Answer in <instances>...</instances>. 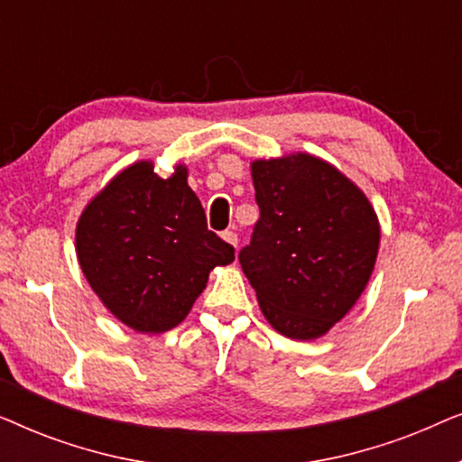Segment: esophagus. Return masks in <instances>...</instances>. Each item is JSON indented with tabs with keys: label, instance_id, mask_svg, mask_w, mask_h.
<instances>
[{
	"label": "esophagus",
	"instance_id": "obj_1",
	"mask_svg": "<svg viewBox=\"0 0 462 462\" xmlns=\"http://www.w3.org/2000/svg\"><path fill=\"white\" fill-rule=\"evenodd\" d=\"M223 239H225L226 244H231L233 248H237V233L236 231H231V229L223 231Z\"/></svg>",
	"mask_w": 462,
	"mask_h": 462
}]
</instances>
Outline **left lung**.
Segmentation results:
<instances>
[{
	"instance_id": "8db88e82",
	"label": "left lung",
	"mask_w": 462,
	"mask_h": 462,
	"mask_svg": "<svg viewBox=\"0 0 462 462\" xmlns=\"http://www.w3.org/2000/svg\"><path fill=\"white\" fill-rule=\"evenodd\" d=\"M256 220L239 263L264 319L283 337H324L362 296L381 225L362 189L319 157L252 162Z\"/></svg>"
}]
</instances>
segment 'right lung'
I'll return each instance as SVG.
<instances>
[{
  "mask_svg": "<svg viewBox=\"0 0 462 462\" xmlns=\"http://www.w3.org/2000/svg\"><path fill=\"white\" fill-rule=\"evenodd\" d=\"M75 250L88 283L132 330H172L204 292L214 267L236 261L233 245L208 231L187 168L162 179L136 162L84 208Z\"/></svg>",
  "mask_w": 462,
  "mask_h": 462,
  "instance_id": "obj_1",
  "label": "right lung"
}]
</instances>
